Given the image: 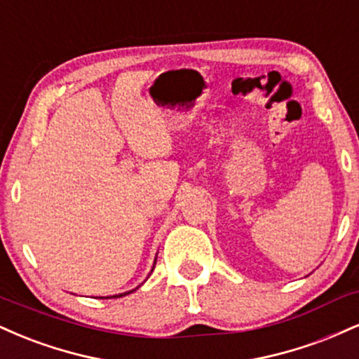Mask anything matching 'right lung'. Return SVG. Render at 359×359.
<instances>
[{
  "label": "right lung",
  "instance_id": "obj_1",
  "mask_svg": "<svg viewBox=\"0 0 359 359\" xmlns=\"http://www.w3.org/2000/svg\"><path fill=\"white\" fill-rule=\"evenodd\" d=\"M137 290V288H133V290H130V292H125V294H119V295H113V297H123V295H128V294H131V292H135ZM102 299V297H101ZM106 299H109V297H106Z\"/></svg>",
  "mask_w": 359,
  "mask_h": 359
}]
</instances>
